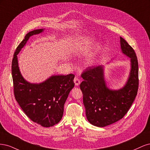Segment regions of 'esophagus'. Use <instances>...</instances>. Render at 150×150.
<instances>
[{
  "label": "esophagus",
  "mask_w": 150,
  "mask_h": 150,
  "mask_svg": "<svg viewBox=\"0 0 150 150\" xmlns=\"http://www.w3.org/2000/svg\"><path fill=\"white\" fill-rule=\"evenodd\" d=\"M74 83L75 85H76V86H78L79 85V84H80V83H81V81H80L79 79H78V78H76H76L74 79Z\"/></svg>",
  "instance_id": "1"
}]
</instances>
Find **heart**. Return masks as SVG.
<instances>
[{"label":"heart","instance_id":"heart-1","mask_svg":"<svg viewBox=\"0 0 150 150\" xmlns=\"http://www.w3.org/2000/svg\"><path fill=\"white\" fill-rule=\"evenodd\" d=\"M91 43V39L88 37H83L77 39L74 44V46L77 49H85L87 48ZM98 61V58L96 55L91 56L88 59V64L89 65L94 64Z\"/></svg>","mask_w":150,"mask_h":150}]
</instances>
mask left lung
I'll list each match as a JSON object with an SVG mask.
<instances>
[{
  "label": "left lung",
  "mask_w": 150,
  "mask_h": 150,
  "mask_svg": "<svg viewBox=\"0 0 150 150\" xmlns=\"http://www.w3.org/2000/svg\"><path fill=\"white\" fill-rule=\"evenodd\" d=\"M121 51L130 58L131 70L125 85L117 90L109 89L104 80V67H88L81 74L80 84L86 115L91 124L104 127L122 119L137 95L138 62L134 49L120 37Z\"/></svg>",
  "instance_id": "obj_1"
}]
</instances>
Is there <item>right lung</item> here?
I'll use <instances>...</instances> for the list:
<instances>
[{
	"mask_svg": "<svg viewBox=\"0 0 150 150\" xmlns=\"http://www.w3.org/2000/svg\"><path fill=\"white\" fill-rule=\"evenodd\" d=\"M43 30L40 29L29 32L17 46L12 61V75L16 100L25 114L36 123L50 127L62 119L64 103L74 86V75H54L39 84L29 83L22 77L17 55L30 36Z\"/></svg>",
	"mask_w": 150,
	"mask_h": 150,
	"instance_id": "1",
	"label": "right lung"
}]
</instances>
